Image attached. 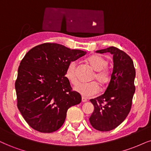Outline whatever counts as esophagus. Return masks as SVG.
Wrapping results in <instances>:
<instances>
[{
	"instance_id": "1",
	"label": "esophagus",
	"mask_w": 151,
	"mask_h": 151,
	"mask_svg": "<svg viewBox=\"0 0 151 151\" xmlns=\"http://www.w3.org/2000/svg\"><path fill=\"white\" fill-rule=\"evenodd\" d=\"M82 101H83V102H87V99L85 97H83H83H82Z\"/></svg>"
}]
</instances>
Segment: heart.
I'll use <instances>...</instances> for the list:
<instances>
[{"mask_svg":"<svg viewBox=\"0 0 151 151\" xmlns=\"http://www.w3.org/2000/svg\"><path fill=\"white\" fill-rule=\"evenodd\" d=\"M87 63L95 70L93 79H96L101 86L106 85L111 79V73L107 68L108 60L103 56L94 55L87 59ZM66 78L73 85L78 83L76 61H70L67 66L64 73ZM98 83L96 82H90L87 83H81L74 87V90L84 97L92 96L99 92Z\"/></svg>","mask_w":151,"mask_h":151,"instance_id":"obj_1","label":"heart"}]
</instances>
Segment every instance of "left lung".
I'll list each match as a JSON object with an SVG mask.
<instances>
[{
    "label": "left lung",
    "mask_w": 151,
    "mask_h": 151,
    "mask_svg": "<svg viewBox=\"0 0 151 151\" xmlns=\"http://www.w3.org/2000/svg\"><path fill=\"white\" fill-rule=\"evenodd\" d=\"M96 52L113 55V69L105 92L90 100L94 109L89 120L95 129L108 132L120 125L129 114L135 92L136 71L132 59L118 48L110 47Z\"/></svg>",
    "instance_id": "left-lung-1"
}]
</instances>
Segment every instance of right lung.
Listing matches in <instances>:
<instances>
[{"label":"right lung","mask_w":151,"mask_h":151,"mask_svg":"<svg viewBox=\"0 0 151 151\" xmlns=\"http://www.w3.org/2000/svg\"><path fill=\"white\" fill-rule=\"evenodd\" d=\"M87 52L57 43H44L26 54L18 68L15 90L19 111L29 126L42 133L57 131L68 109L81 102L72 91L65 70Z\"/></svg>","instance_id":"obj_1"}]
</instances>
